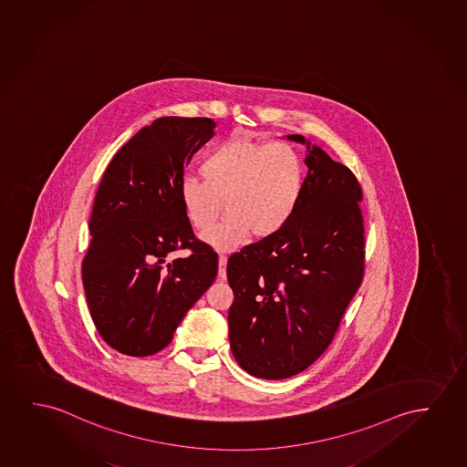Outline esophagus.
<instances>
[{
	"label": "esophagus",
	"mask_w": 467,
	"mask_h": 467,
	"mask_svg": "<svg viewBox=\"0 0 467 467\" xmlns=\"http://www.w3.org/2000/svg\"><path fill=\"white\" fill-rule=\"evenodd\" d=\"M226 262H228V258L223 254H220L218 255V277L224 281L226 279Z\"/></svg>",
	"instance_id": "esophagus-1"
}]
</instances>
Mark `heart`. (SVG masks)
Segmentation results:
<instances>
[{"instance_id":"obj_1","label":"heart","mask_w":467,"mask_h":467,"mask_svg":"<svg viewBox=\"0 0 467 467\" xmlns=\"http://www.w3.org/2000/svg\"><path fill=\"white\" fill-rule=\"evenodd\" d=\"M204 180L182 177L179 199L199 233L211 230L222 212L223 223L204 239L218 249H233L245 237L273 236L300 202L305 166L300 154L281 141L249 140L234 135L207 154Z\"/></svg>"}]
</instances>
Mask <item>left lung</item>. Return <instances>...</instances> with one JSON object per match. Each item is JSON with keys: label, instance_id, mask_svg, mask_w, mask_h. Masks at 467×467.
Wrapping results in <instances>:
<instances>
[{"label": "left lung", "instance_id": "8db88e82", "mask_svg": "<svg viewBox=\"0 0 467 467\" xmlns=\"http://www.w3.org/2000/svg\"><path fill=\"white\" fill-rule=\"evenodd\" d=\"M307 175L300 202L273 236L230 256L231 352L252 377L306 370L332 343L365 269L362 188L348 167L303 135Z\"/></svg>", "mask_w": 467, "mask_h": 467}]
</instances>
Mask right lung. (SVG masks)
<instances>
[{
  "label": "right lung",
  "mask_w": 467,
  "mask_h": 467,
  "mask_svg": "<svg viewBox=\"0 0 467 467\" xmlns=\"http://www.w3.org/2000/svg\"><path fill=\"white\" fill-rule=\"evenodd\" d=\"M211 118L166 116L140 129L109 161L90 215L83 284L90 316L116 351L164 349L218 271V255L192 233L179 182L213 135ZM186 259L165 262L175 249Z\"/></svg>",
  "instance_id": "right-lung-1"
}]
</instances>
